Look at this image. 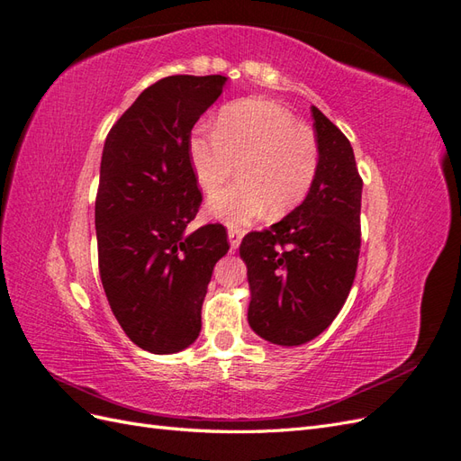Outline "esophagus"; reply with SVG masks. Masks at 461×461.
<instances>
[{"label": "esophagus", "mask_w": 461, "mask_h": 461, "mask_svg": "<svg viewBox=\"0 0 461 461\" xmlns=\"http://www.w3.org/2000/svg\"><path fill=\"white\" fill-rule=\"evenodd\" d=\"M228 238H230L231 249H238L241 240H243V231H241L240 228H230V230H228Z\"/></svg>", "instance_id": "esophagus-1"}]
</instances>
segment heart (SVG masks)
Segmentation results:
<instances>
[{"mask_svg":"<svg viewBox=\"0 0 461 461\" xmlns=\"http://www.w3.org/2000/svg\"><path fill=\"white\" fill-rule=\"evenodd\" d=\"M188 159L204 193L218 191L240 165L241 181L212 196L208 212L228 226H245L267 208L282 216L308 196L320 169V146L285 107L245 99L221 109L214 130H193Z\"/></svg>","mask_w":461,"mask_h":461,"instance_id":"1","label":"heart"}]
</instances>
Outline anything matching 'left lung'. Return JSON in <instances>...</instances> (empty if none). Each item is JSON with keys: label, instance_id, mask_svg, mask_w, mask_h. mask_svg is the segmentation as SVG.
Masks as SVG:
<instances>
[{"label": "left lung", "instance_id": "obj_1", "mask_svg": "<svg viewBox=\"0 0 461 461\" xmlns=\"http://www.w3.org/2000/svg\"><path fill=\"white\" fill-rule=\"evenodd\" d=\"M320 169L303 203L263 231L247 233L251 303L257 335L294 347L333 323L357 276L360 255L362 176L348 138L312 107Z\"/></svg>", "mask_w": 461, "mask_h": 461}]
</instances>
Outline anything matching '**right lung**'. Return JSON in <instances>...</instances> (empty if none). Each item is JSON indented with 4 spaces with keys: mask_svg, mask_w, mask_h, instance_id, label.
I'll return each mask as SVG.
<instances>
[{
    "mask_svg": "<svg viewBox=\"0 0 461 461\" xmlns=\"http://www.w3.org/2000/svg\"><path fill=\"white\" fill-rule=\"evenodd\" d=\"M223 84V76L163 77L104 140L95 198L99 275L122 331L153 354L194 343L214 265L230 249L221 223L185 231L203 204L188 138Z\"/></svg>",
    "mask_w": 461,
    "mask_h": 461,
    "instance_id": "1",
    "label": "right lung"
}]
</instances>
